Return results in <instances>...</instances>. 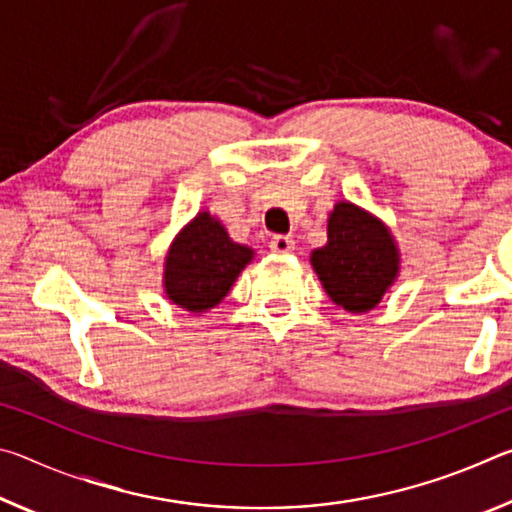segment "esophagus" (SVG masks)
Segmentation results:
<instances>
[{
  "label": "esophagus",
  "mask_w": 512,
  "mask_h": 512,
  "mask_svg": "<svg viewBox=\"0 0 512 512\" xmlns=\"http://www.w3.org/2000/svg\"><path fill=\"white\" fill-rule=\"evenodd\" d=\"M293 248H296V244H293L291 237L277 235L271 241V250H273V253H277V255H289V253H293Z\"/></svg>",
  "instance_id": "obj_1"
}]
</instances>
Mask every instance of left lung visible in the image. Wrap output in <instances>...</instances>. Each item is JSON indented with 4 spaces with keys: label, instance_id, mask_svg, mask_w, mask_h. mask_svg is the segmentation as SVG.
Segmentation results:
<instances>
[{
    "label": "left lung",
    "instance_id": "8db88e82",
    "mask_svg": "<svg viewBox=\"0 0 512 512\" xmlns=\"http://www.w3.org/2000/svg\"><path fill=\"white\" fill-rule=\"evenodd\" d=\"M309 262L334 305L366 314L400 275V248L379 216L339 201L327 216V244L311 250Z\"/></svg>",
    "mask_w": 512,
    "mask_h": 512
}]
</instances>
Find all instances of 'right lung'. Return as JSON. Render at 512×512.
<instances>
[{
    "label": "right lung",
    "instance_id": "add662e5",
    "mask_svg": "<svg viewBox=\"0 0 512 512\" xmlns=\"http://www.w3.org/2000/svg\"><path fill=\"white\" fill-rule=\"evenodd\" d=\"M253 257V248L232 241L225 225L201 210L173 237L167 250L164 296L189 314H205L228 296Z\"/></svg>",
    "mask_w": 512,
    "mask_h": 512
}]
</instances>
